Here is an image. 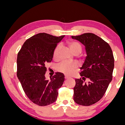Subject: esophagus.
<instances>
[{"instance_id": "obj_1", "label": "esophagus", "mask_w": 125, "mask_h": 125, "mask_svg": "<svg viewBox=\"0 0 125 125\" xmlns=\"http://www.w3.org/2000/svg\"><path fill=\"white\" fill-rule=\"evenodd\" d=\"M68 78H69V77H68V76H65V80H66V79H68Z\"/></svg>"}]
</instances>
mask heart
<instances>
[{
  "label": "heart",
  "instance_id": "b5f03b06",
  "mask_svg": "<svg viewBox=\"0 0 125 125\" xmlns=\"http://www.w3.org/2000/svg\"><path fill=\"white\" fill-rule=\"evenodd\" d=\"M68 45L73 53L76 54V55L79 54L83 50V47H82L81 44L77 41H70L68 42ZM61 46L60 45H58L55 47L53 51V57L54 59H58L59 52ZM77 66V65L74 62L70 63L63 61L58 65L57 68L59 72H61L66 75H71L76 71Z\"/></svg>",
  "mask_w": 125,
  "mask_h": 125
}]
</instances>
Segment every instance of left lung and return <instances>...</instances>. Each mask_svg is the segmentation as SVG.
I'll list each match as a JSON object with an SVG mask.
<instances>
[{"instance_id":"8db88e82","label":"left lung","mask_w":125,"mask_h":125,"mask_svg":"<svg viewBox=\"0 0 125 125\" xmlns=\"http://www.w3.org/2000/svg\"><path fill=\"white\" fill-rule=\"evenodd\" d=\"M72 38L84 45L87 53L81 68V78L75 80L73 99L78 105L90 106L103 97L112 81L113 54L109 44L94 33L72 36Z\"/></svg>"}]
</instances>
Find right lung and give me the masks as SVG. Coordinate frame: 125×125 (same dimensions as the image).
Segmentation results:
<instances>
[{"mask_svg":"<svg viewBox=\"0 0 125 125\" xmlns=\"http://www.w3.org/2000/svg\"><path fill=\"white\" fill-rule=\"evenodd\" d=\"M64 36L36 34L25 41L18 54L17 76L25 94L37 105L55 102L64 81L62 73H56L50 81L45 77V65L52 61L54 49Z\"/></svg>","mask_w":125,"mask_h":125,"instance_id":"right-lung-1","label":"right lung"}]
</instances>
